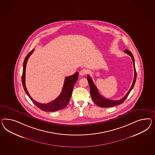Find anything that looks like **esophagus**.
Returning <instances> with one entry per match:
<instances>
[{"instance_id": "1", "label": "esophagus", "mask_w": 155, "mask_h": 155, "mask_svg": "<svg viewBox=\"0 0 155 155\" xmlns=\"http://www.w3.org/2000/svg\"><path fill=\"white\" fill-rule=\"evenodd\" d=\"M87 73V71L86 69H82L80 71V75L81 76L85 75Z\"/></svg>"}]
</instances>
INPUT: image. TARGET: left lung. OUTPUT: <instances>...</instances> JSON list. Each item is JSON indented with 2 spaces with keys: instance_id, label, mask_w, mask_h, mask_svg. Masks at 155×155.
Instances as JSON below:
<instances>
[{
  "instance_id": "obj_1",
  "label": "left lung",
  "mask_w": 155,
  "mask_h": 155,
  "mask_svg": "<svg viewBox=\"0 0 155 155\" xmlns=\"http://www.w3.org/2000/svg\"><path fill=\"white\" fill-rule=\"evenodd\" d=\"M124 52H126V54L130 55L131 57L132 60H133V65H134V78L133 82L132 85L130 87L129 91L126 94L125 96L124 97H122L120 100L118 101H113V100H109L105 97H104L102 96H101L100 94L98 92L97 88H96V86L95 85V84H94L92 79L91 78V77L90 75H87V80L88 81V84L90 85V93H91V98L92 100L97 105H98L100 107H103V108H108V107H113L115 105H117L121 104L124 101H125L126 99L127 98V97L129 95V94H130V91H131V90L134 87V84L136 81L137 79V72H136V69H135V61H134V56L133 54H131V52L130 51L125 50L124 51Z\"/></svg>"
}]
</instances>
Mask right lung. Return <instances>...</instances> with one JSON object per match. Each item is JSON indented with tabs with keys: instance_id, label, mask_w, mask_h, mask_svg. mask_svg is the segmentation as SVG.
<instances>
[{
	"instance_id": "right-lung-1",
	"label": "right lung",
	"mask_w": 155,
	"mask_h": 155,
	"mask_svg": "<svg viewBox=\"0 0 155 155\" xmlns=\"http://www.w3.org/2000/svg\"><path fill=\"white\" fill-rule=\"evenodd\" d=\"M34 50H33L30 51L24 60V61L23 63V71H22V83L23 85V87L24 88L26 94L27 95L29 96L31 101H33L34 104L37 107H38L39 109H41L45 112H55L59 110L63 109L67 106L69 101H70L71 97L73 88L74 86L75 83L77 82L78 77V72H77L74 73L73 75L67 77L65 78L64 84L63 86L62 91L61 94L59 95V96L54 99V101H52L48 103L47 104H42L37 102L36 101L33 100L31 97L30 96L27 90V88L26 87L25 85V71H26V66L28 60L29 59L30 56L33 54Z\"/></svg>"
}]
</instances>
